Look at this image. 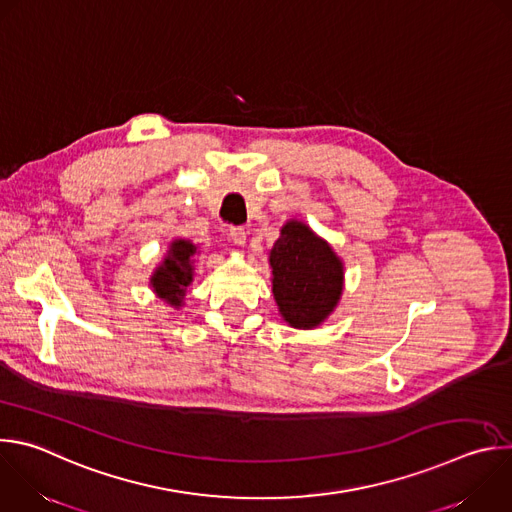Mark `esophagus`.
<instances>
[{
  "label": "esophagus",
  "mask_w": 512,
  "mask_h": 512,
  "mask_svg": "<svg viewBox=\"0 0 512 512\" xmlns=\"http://www.w3.org/2000/svg\"><path fill=\"white\" fill-rule=\"evenodd\" d=\"M229 237H231V241H233L235 245H245V241H247V231H245V227H231V229H229Z\"/></svg>",
  "instance_id": "obj_1"
}]
</instances>
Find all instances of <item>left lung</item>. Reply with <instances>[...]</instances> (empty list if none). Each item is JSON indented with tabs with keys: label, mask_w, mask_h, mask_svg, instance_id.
Listing matches in <instances>:
<instances>
[{
	"label": "left lung",
	"mask_w": 512,
	"mask_h": 512,
	"mask_svg": "<svg viewBox=\"0 0 512 512\" xmlns=\"http://www.w3.org/2000/svg\"><path fill=\"white\" fill-rule=\"evenodd\" d=\"M269 263L273 295L289 325L309 329L333 311L342 295L344 267L309 227L289 221L271 249Z\"/></svg>",
	"instance_id": "8db88e82"
}]
</instances>
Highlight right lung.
<instances>
[{
    "mask_svg": "<svg viewBox=\"0 0 512 512\" xmlns=\"http://www.w3.org/2000/svg\"><path fill=\"white\" fill-rule=\"evenodd\" d=\"M195 245L189 241H175L170 245L168 257L164 263L154 271L152 275V287L154 291L166 299L170 305L179 307L183 301V295L187 291V285L193 281V253Z\"/></svg>",
    "mask_w": 512,
    "mask_h": 512,
    "instance_id": "obj_1",
    "label": "right lung"
}]
</instances>
